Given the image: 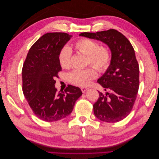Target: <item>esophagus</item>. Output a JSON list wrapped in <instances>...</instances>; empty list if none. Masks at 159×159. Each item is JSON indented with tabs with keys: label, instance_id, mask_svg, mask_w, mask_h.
Masks as SVG:
<instances>
[{
	"label": "esophagus",
	"instance_id": "1",
	"mask_svg": "<svg viewBox=\"0 0 159 159\" xmlns=\"http://www.w3.org/2000/svg\"><path fill=\"white\" fill-rule=\"evenodd\" d=\"M88 89H89V88H87V87H83V88H81V91H82L83 93L85 92V91H87V90H88Z\"/></svg>",
	"mask_w": 159,
	"mask_h": 159
}]
</instances>
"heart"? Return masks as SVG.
Listing matches in <instances>:
<instances>
[{
    "mask_svg": "<svg viewBox=\"0 0 159 159\" xmlns=\"http://www.w3.org/2000/svg\"><path fill=\"white\" fill-rule=\"evenodd\" d=\"M75 49L87 57L86 64H90L98 71L107 70L111 61V52L106 46H99L98 43L88 38H81L74 44ZM71 50L64 46L58 56L60 65L62 68L68 69L71 66ZM97 76L95 70L89 68L83 70H75L69 74V79L74 85L84 87L89 85Z\"/></svg>",
    "mask_w": 159,
    "mask_h": 159,
    "instance_id": "obj_1",
    "label": "heart"
}]
</instances>
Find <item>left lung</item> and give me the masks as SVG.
Segmentation results:
<instances>
[{
	"label": "left lung",
	"mask_w": 159,
	"mask_h": 159,
	"mask_svg": "<svg viewBox=\"0 0 159 159\" xmlns=\"http://www.w3.org/2000/svg\"><path fill=\"white\" fill-rule=\"evenodd\" d=\"M80 36L99 40L111 53L110 65L98 80L105 89L93 105L95 117L107 123L125 118L131 111L139 87V68L135 53L127 38L116 30L83 32Z\"/></svg>",
	"instance_id": "obj_1"
}]
</instances>
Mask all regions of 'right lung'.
<instances>
[{
	"label": "right lung",
	"instance_id": "obj_1",
	"mask_svg": "<svg viewBox=\"0 0 159 159\" xmlns=\"http://www.w3.org/2000/svg\"><path fill=\"white\" fill-rule=\"evenodd\" d=\"M72 37L64 32H50L41 36L32 47L22 67V91L31 109L42 121L53 122L72 112L82 95L80 88L68 85L57 92L55 78L61 70L58 56Z\"/></svg>",
	"mask_w": 159,
	"mask_h": 159
}]
</instances>
